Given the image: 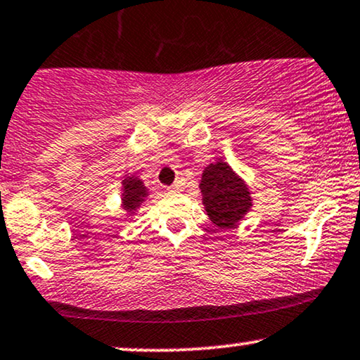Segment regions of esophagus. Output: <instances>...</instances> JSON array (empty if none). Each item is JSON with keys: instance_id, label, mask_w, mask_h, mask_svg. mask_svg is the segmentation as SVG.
<instances>
[{"instance_id": "esophagus-1", "label": "esophagus", "mask_w": 360, "mask_h": 360, "mask_svg": "<svg viewBox=\"0 0 360 360\" xmlns=\"http://www.w3.org/2000/svg\"><path fill=\"white\" fill-rule=\"evenodd\" d=\"M184 184H186L184 177H177V179L174 181V184L171 186V191H174V193H179V191L184 189Z\"/></svg>"}]
</instances>
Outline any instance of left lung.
<instances>
[{"label":"left lung","instance_id":"obj_1","mask_svg":"<svg viewBox=\"0 0 360 360\" xmlns=\"http://www.w3.org/2000/svg\"><path fill=\"white\" fill-rule=\"evenodd\" d=\"M199 188L209 219L217 231L234 227L252 206L251 191L224 161L212 162L204 169Z\"/></svg>","mask_w":360,"mask_h":360}]
</instances>
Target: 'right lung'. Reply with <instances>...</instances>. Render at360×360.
I'll list each match as a JSON object with an SVG mask.
<instances>
[{
	"instance_id": "add662e5",
	"label": "right lung",
	"mask_w": 360,
	"mask_h": 360,
	"mask_svg": "<svg viewBox=\"0 0 360 360\" xmlns=\"http://www.w3.org/2000/svg\"><path fill=\"white\" fill-rule=\"evenodd\" d=\"M148 189L144 188L143 181L138 179V177L131 176L122 181V209H126L129 212V216H133L134 211L141 206V202L144 201Z\"/></svg>"
}]
</instances>
